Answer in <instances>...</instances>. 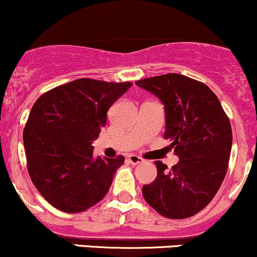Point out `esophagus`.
I'll return each mask as SVG.
<instances>
[{"mask_svg": "<svg viewBox=\"0 0 257 257\" xmlns=\"http://www.w3.org/2000/svg\"><path fill=\"white\" fill-rule=\"evenodd\" d=\"M128 159H129V162H131L132 164H134V165H137V164H140V163L144 162V159H142L141 157L137 156V154H129Z\"/></svg>", "mask_w": 257, "mask_h": 257, "instance_id": "esophagus-1", "label": "esophagus"}]
</instances>
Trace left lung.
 <instances>
[{"label": "left lung", "mask_w": 257, "mask_h": 257, "mask_svg": "<svg viewBox=\"0 0 257 257\" xmlns=\"http://www.w3.org/2000/svg\"><path fill=\"white\" fill-rule=\"evenodd\" d=\"M135 83L163 101L164 138L179 157L170 170L156 162L158 174L142 187V195L163 217H193L211 202L226 175L232 146L230 119L217 95L197 80L169 73Z\"/></svg>", "instance_id": "1"}]
</instances>
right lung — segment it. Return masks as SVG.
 <instances>
[{
  "label": "right lung",
  "instance_id": "add662e5",
  "mask_svg": "<svg viewBox=\"0 0 257 257\" xmlns=\"http://www.w3.org/2000/svg\"><path fill=\"white\" fill-rule=\"evenodd\" d=\"M133 82L82 78L37 99L24 129L31 181L42 196L66 213H79L106 195L124 157H93L92 141L106 124L110 106Z\"/></svg>",
  "mask_w": 257,
  "mask_h": 257
}]
</instances>
